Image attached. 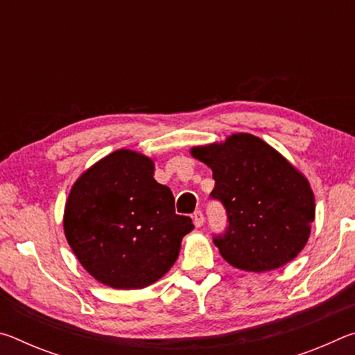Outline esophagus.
I'll return each mask as SVG.
<instances>
[{
  "mask_svg": "<svg viewBox=\"0 0 355 355\" xmlns=\"http://www.w3.org/2000/svg\"><path fill=\"white\" fill-rule=\"evenodd\" d=\"M192 220H194V225L199 228V227H202L203 225V213L200 211H196L194 214H192Z\"/></svg>",
  "mask_w": 355,
  "mask_h": 355,
  "instance_id": "obj_1",
  "label": "esophagus"
}]
</instances>
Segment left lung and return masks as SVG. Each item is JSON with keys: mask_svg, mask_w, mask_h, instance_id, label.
Returning <instances> with one entry per match:
<instances>
[{"mask_svg": "<svg viewBox=\"0 0 355 355\" xmlns=\"http://www.w3.org/2000/svg\"><path fill=\"white\" fill-rule=\"evenodd\" d=\"M191 155L213 171L209 196L227 211V230L213 238L227 263L266 272L297 257L315 220V196L296 167L248 133L192 147Z\"/></svg>", "mask_w": 355, "mask_h": 355, "instance_id": "left-lung-1", "label": "left lung"}]
</instances>
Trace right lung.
Returning <instances> with one entry per match:
<instances>
[{"mask_svg": "<svg viewBox=\"0 0 355 355\" xmlns=\"http://www.w3.org/2000/svg\"><path fill=\"white\" fill-rule=\"evenodd\" d=\"M153 159L120 148L71 186L64 233L83 268L100 284L139 290L177 261L194 225L175 213L172 191L153 178Z\"/></svg>", "mask_w": 355, "mask_h": 355, "instance_id": "obj_1", "label": "right lung"}]
</instances>
